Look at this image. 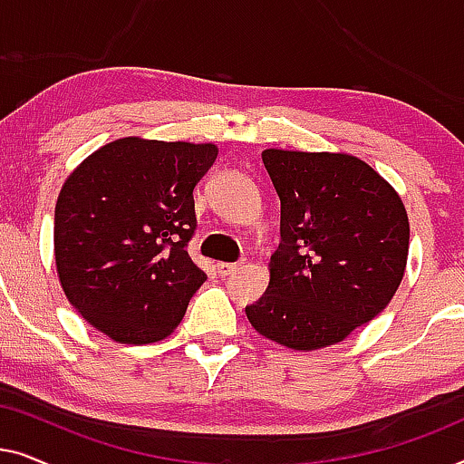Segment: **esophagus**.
<instances>
[{"label":"esophagus","mask_w":464,"mask_h":464,"mask_svg":"<svg viewBox=\"0 0 464 464\" xmlns=\"http://www.w3.org/2000/svg\"><path fill=\"white\" fill-rule=\"evenodd\" d=\"M243 264H245V262H232V264L221 262V264H218V272H219V276H230V275H234V272L243 268Z\"/></svg>","instance_id":"1"}]
</instances>
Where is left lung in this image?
Masks as SVG:
<instances>
[{
    "label": "left lung",
    "instance_id": "left-lung-1",
    "mask_svg": "<svg viewBox=\"0 0 464 464\" xmlns=\"http://www.w3.org/2000/svg\"><path fill=\"white\" fill-rule=\"evenodd\" d=\"M262 160L281 198V243L268 289L245 308L246 319L295 351L335 344L395 295L408 262V213L354 156L266 150Z\"/></svg>",
    "mask_w": 464,
    "mask_h": 464
}]
</instances>
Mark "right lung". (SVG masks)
Instances as JSON below:
<instances>
[{"mask_svg": "<svg viewBox=\"0 0 464 464\" xmlns=\"http://www.w3.org/2000/svg\"><path fill=\"white\" fill-rule=\"evenodd\" d=\"M218 158L213 143L126 137L88 156L54 208V257L72 306L122 344L167 338L207 275L188 245L194 188Z\"/></svg>", "mask_w": 464, "mask_h": 464, "instance_id": "right-lung-1", "label": "right lung"}]
</instances>
